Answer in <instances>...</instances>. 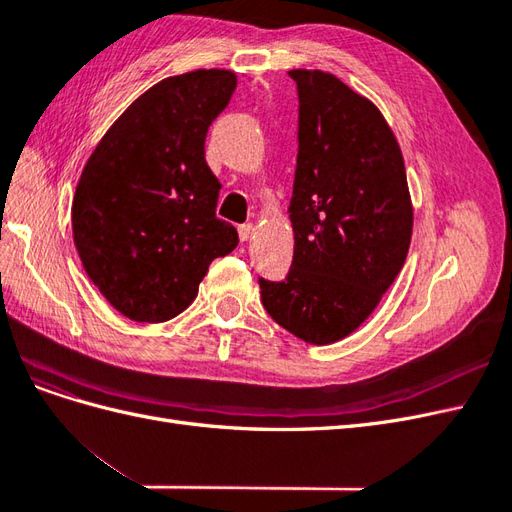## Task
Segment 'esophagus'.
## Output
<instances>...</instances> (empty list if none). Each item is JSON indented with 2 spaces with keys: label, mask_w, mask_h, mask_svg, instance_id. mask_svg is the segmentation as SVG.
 Returning <instances> with one entry per match:
<instances>
[{
  "label": "esophagus",
  "mask_w": 512,
  "mask_h": 512,
  "mask_svg": "<svg viewBox=\"0 0 512 512\" xmlns=\"http://www.w3.org/2000/svg\"><path fill=\"white\" fill-rule=\"evenodd\" d=\"M254 235H256V226L254 224L239 226V239L241 241H250V239H254Z\"/></svg>",
  "instance_id": "1"
}]
</instances>
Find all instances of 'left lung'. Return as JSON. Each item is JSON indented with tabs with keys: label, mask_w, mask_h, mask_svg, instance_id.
<instances>
[{
	"label": "left lung",
	"mask_w": 512,
	"mask_h": 512,
	"mask_svg": "<svg viewBox=\"0 0 512 512\" xmlns=\"http://www.w3.org/2000/svg\"><path fill=\"white\" fill-rule=\"evenodd\" d=\"M288 74L299 91L294 256L284 282L260 280V299L280 327L324 346L359 329L395 282L414 213L404 156L378 106L335 74Z\"/></svg>",
	"instance_id": "8db88e82"
}]
</instances>
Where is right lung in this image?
Returning <instances> with one entry per match:
<instances>
[{"label":"right lung","instance_id":"right-lung-1","mask_svg":"<svg viewBox=\"0 0 512 512\" xmlns=\"http://www.w3.org/2000/svg\"><path fill=\"white\" fill-rule=\"evenodd\" d=\"M237 74L194 70L149 87L106 130L72 200V235L89 280L119 314L166 322L198 294L209 265L239 243L215 215L220 181L207 130Z\"/></svg>","mask_w":512,"mask_h":512}]
</instances>
